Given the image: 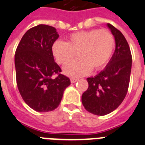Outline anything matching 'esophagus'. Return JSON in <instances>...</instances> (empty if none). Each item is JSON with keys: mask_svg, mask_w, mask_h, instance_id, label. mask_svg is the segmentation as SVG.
Masks as SVG:
<instances>
[{"mask_svg": "<svg viewBox=\"0 0 145 145\" xmlns=\"http://www.w3.org/2000/svg\"><path fill=\"white\" fill-rule=\"evenodd\" d=\"M77 81H78V79L77 78H71V82L74 84V83H76Z\"/></svg>", "mask_w": 145, "mask_h": 145, "instance_id": "34e87169", "label": "esophagus"}]
</instances>
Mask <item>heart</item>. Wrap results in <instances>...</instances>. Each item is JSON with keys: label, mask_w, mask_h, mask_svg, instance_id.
<instances>
[{"label": "heart", "mask_w": 145, "mask_h": 145, "mask_svg": "<svg viewBox=\"0 0 145 145\" xmlns=\"http://www.w3.org/2000/svg\"><path fill=\"white\" fill-rule=\"evenodd\" d=\"M116 41L108 29H90L71 34L66 42L56 40L52 52L59 65H65L75 56L76 59L64 68L66 75L79 77L90 72L103 69L110 61L115 50Z\"/></svg>", "instance_id": "obj_1"}]
</instances>
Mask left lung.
<instances>
[{
    "label": "left lung",
    "mask_w": 145,
    "mask_h": 145,
    "mask_svg": "<svg viewBox=\"0 0 145 145\" xmlns=\"http://www.w3.org/2000/svg\"><path fill=\"white\" fill-rule=\"evenodd\" d=\"M115 37L116 49L109 63L94 77L87 78L89 86L82 95L86 110L104 116L117 109L128 92L132 68V54L123 35L108 23Z\"/></svg>",
    "instance_id": "8db88e82"
}]
</instances>
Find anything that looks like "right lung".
Here are the masks:
<instances>
[{"instance_id": "right-lung-1", "label": "right lung", "mask_w": 145, "mask_h": 145, "mask_svg": "<svg viewBox=\"0 0 145 145\" xmlns=\"http://www.w3.org/2000/svg\"><path fill=\"white\" fill-rule=\"evenodd\" d=\"M58 37L54 27L38 25L26 31L16 50L17 87L24 101L37 112L55 110L71 84L54 61L52 46Z\"/></svg>"}]
</instances>
